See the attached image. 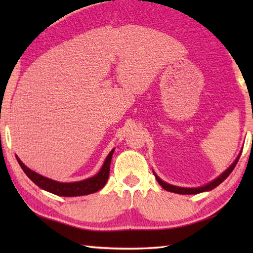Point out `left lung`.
<instances>
[{
	"instance_id": "8db88e82",
	"label": "left lung",
	"mask_w": 253,
	"mask_h": 253,
	"mask_svg": "<svg viewBox=\"0 0 253 253\" xmlns=\"http://www.w3.org/2000/svg\"><path fill=\"white\" fill-rule=\"evenodd\" d=\"M240 156H241V153L239 154V156L237 157V160L234 161V163L232 165L230 166V168L225 170L224 173H222L219 177L214 179V181H212L211 183L207 184L205 186H201V187H195V188H186V187H178V186H174V185H170V184H168L165 183L164 181H162V179L157 176L156 174L155 177L157 179V182L160 185L164 188V190L169 191V192H173V193H177V194H198V193H201V192H205V191H211L213 190L214 187H216L217 185H220V184L224 181V179L229 176V175L231 174V172L234 169L235 165H237V163L239 161Z\"/></svg>"
}]
</instances>
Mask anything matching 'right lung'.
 <instances>
[{
    "label": "right lung",
    "instance_id": "1",
    "mask_svg": "<svg viewBox=\"0 0 253 253\" xmlns=\"http://www.w3.org/2000/svg\"><path fill=\"white\" fill-rule=\"evenodd\" d=\"M114 151L115 149H113V151L108 154V156H107L104 165H102L101 169L99 170V173L90 178L74 183H60L52 181V179L46 178L44 176H42V175L28 169L27 166L20 161L19 157H16V160H18L20 166L22 168L23 172L28 175V177L31 179L33 183H36L39 187L59 196H80L95 193V192L99 191L100 188L105 186L107 179H108L109 176L110 162L111 157H113Z\"/></svg>",
    "mask_w": 253,
    "mask_h": 253
}]
</instances>
